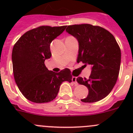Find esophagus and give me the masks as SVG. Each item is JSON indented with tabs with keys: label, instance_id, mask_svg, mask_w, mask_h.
<instances>
[{
	"label": "esophagus",
	"instance_id": "esophagus-1",
	"mask_svg": "<svg viewBox=\"0 0 133 133\" xmlns=\"http://www.w3.org/2000/svg\"><path fill=\"white\" fill-rule=\"evenodd\" d=\"M72 82H73V84H75V85H77L78 82H77V81H76V76H73V77H72Z\"/></svg>",
	"mask_w": 133,
	"mask_h": 133
}]
</instances>
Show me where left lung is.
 <instances>
[{
  "label": "left lung",
  "instance_id": "left-lung-1",
  "mask_svg": "<svg viewBox=\"0 0 133 133\" xmlns=\"http://www.w3.org/2000/svg\"><path fill=\"white\" fill-rule=\"evenodd\" d=\"M67 33L78 42L77 62L91 65L89 78L78 77V84L88 88L83 102H96L106 97L113 89L121 63V51L114 36L101 27L88 24L68 25Z\"/></svg>",
  "mask_w": 133,
  "mask_h": 133
}]
</instances>
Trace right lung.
Instances as JSON below:
<instances>
[{"label":"right lung","instance_id":"1","mask_svg":"<svg viewBox=\"0 0 133 133\" xmlns=\"http://www.w3.org/2000/svg\"><path fill=\"white\" fill-rule=\"evenodd\" d=\"M66 25L40 26L25 33L13 46L12 64L15 80L22 95L35 103L52 101L64 81L72 82L69 69L59 73L47 69L44 61L51 56L50 44Z\"/></svg>","mask_w":133,"mask_h":133}]
</instances>
